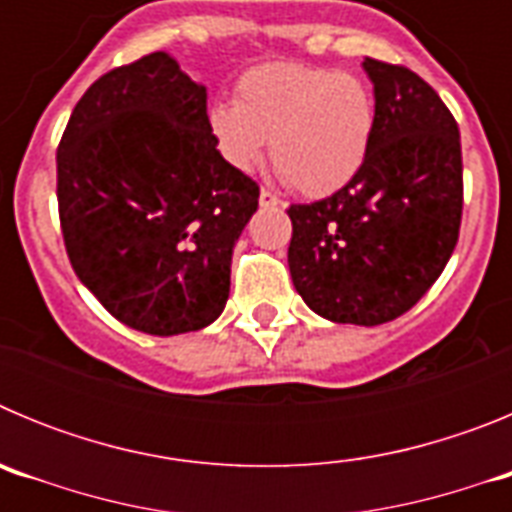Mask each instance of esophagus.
Masks as SVG:
<instances>
[{
  "mask_svg": "<svg viewBox=\"0 0 512 512\" xmlns=\"http://www.w3.org/2000/svg\"><path fill=\"white\" fill-rule=\"evenodd\" d=\"M259 202H261V207H277V205H282V200H279L277 194L271 192V189H261V192H259Z\"/></svg>",
  "mask_w": 512,
  "mask_h": 512,
  "instance_id": "1",
  "label": "esophagus"
}]
</instances>
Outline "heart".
I'll return each instance as SVG.
<instances>
[{"label": "heart", "instance_id": "1", "mask_svg": "<svg viewBox=\"0 0 512 512\" xmlns=\"http://www.w3.org/2000/svg\"><path fill=\"white\" fill-rule=\"evenodd\" d=\"M377 128V102L361 76L328 66L264 63L215 104L210 130L228 164L251 171L271 140V161L297 192L325 197L361 171Z\"/></svg>", "mask_w": 512, "mask_h": 512}]
</instances>
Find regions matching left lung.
<instances>
[{"label":"left lung","instance_id":"1","mask_svg":"<svg viewBox=\"0 0 512 512\" xmlns=\"http://www.w3.org/2000/svg\"><path fill=\"white\" fill-rule=\"evenodd\" d=\"M377 128L359 174L336 194L289 205V271L333 323L400 318L441 277L459 241V125L436 89L400 63L366 58Z\"/></svg>","mask_w":512,"mask_h":512}]
</instances>
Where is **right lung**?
<instances>
[{
	"label": "right lung",
	"mask_w": 512,
	"mask_h": 512,
	"mask_svg": "<svg viewBox=\"0 0 512 512\" xmlns=\"http://www.w3.org/2000/svg\"><path fill=\"white\" fill-rule=\"evenodd\" d=\"M207 92L166 53L99 76L58 143V217L76 277L151 336L210 325L259 184L220 156Z\"/></svg>",
	"instance_id": "obj_1"
}]
</instances>
